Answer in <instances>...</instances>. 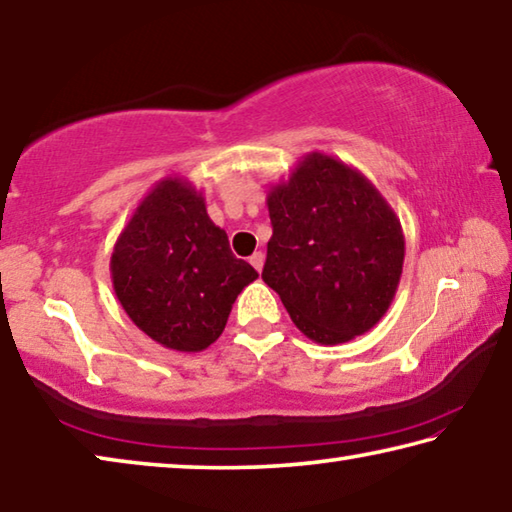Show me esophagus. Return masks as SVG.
I'll return each instance as SVG.
<instances>
[{
	"instance_id": "esophagus-1",
	"label": "esophagus",
	"mask_w": 512,
	"mask_h": 512,
	"mask_svg": "<svg viewBox=\"0 0 512 512\" xmlns=\"http://www.w3.org/2000/svg\"><path fill=\"white\" fill-rule=\"evenodd\" d=\"M249 263H251V267H254L256 272H261V270H263V265H265V256H263V251H256V254L249 258Z\"/></svg>"
}]
</instances>
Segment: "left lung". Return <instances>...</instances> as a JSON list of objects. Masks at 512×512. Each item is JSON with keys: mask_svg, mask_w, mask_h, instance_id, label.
I'll return each mask as SVG.
<instances>
[{"mask_svg": "<svg viewBox=\"0 0 512 512\" xmlns=\"http://www.w3.org/2000/svg\"><path fill=\"white\" fill-rule=\"evenodd\" d=\"M272 238L263 281L297 329L340 345L379 324L397 295L406 240L374 183L340 158L311 152L267 192Z\"/></svg>", "mask_w": 512, "mask_h": 512, "instance_id": "8db88e82", "label": "left lung"}]
</instances>
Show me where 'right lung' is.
I'll use <instances>...</instances> for the list:
<instances>
[{
	"instance_id": "right-lung-1",
	"label": "right lung",
	"mask_w": 512,
	"mask_h": 512,
	"mask_svg": "<svg viewBox=\"0 0 512 512\" xmlns=\"http://www.w3.org/2000/svg\"><path fill=\"white\" fill-rule=\"evenodd\" d=\"M111 279L124 313L165 349L204 351L258 272L231 254L226 231L188 179L147 192L113 247Z\"/></svg>"
}]
</instances>
